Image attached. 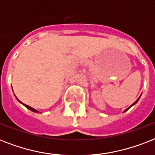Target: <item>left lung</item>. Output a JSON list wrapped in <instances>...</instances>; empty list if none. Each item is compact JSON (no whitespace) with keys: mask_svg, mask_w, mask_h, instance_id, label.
<instances>
[{"mask_svg":"<svg viewBox=\"0 0 155 155\" xmlns=\"http://www.w3.org/2000/svg\"><path fill=\"white\" fill-rule=\"evenodd\" d=\"M138 99H139V98H138ZM138 99H137V101H135V102H134V104H132V105H131V106H130V107H132V106H133V105H134V104H136V103H137V101H138ZM126 108V109H125V111H126V110H128V109H129V108Z\"/></svg>","mask_w":155,"mask_h":155,"instance_id":"left-lung-1","label":"left lung"}]
</instances>
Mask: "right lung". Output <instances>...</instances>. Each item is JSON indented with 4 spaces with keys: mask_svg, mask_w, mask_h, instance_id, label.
<instances>
[{
    "mask_svg": "<svg viewBox=\"0 0 155 155\" xmlns=\"http://www.w3.org/2000/svg\"><path fill=\"white\" fill-rule=\"evenodd\" d=\"M18 101H19V100H18ZM19 102H21L20 101H19ZM24 104V105L25 106V107H26V108H29V109H30V110H31V111H33V112H35V113H38V112L37 110H36V109H35V108H31V107H30V106H28V105H26V104Z\"/></svg>",
    "mask_w": 155,
    "mask_h": 155,
    "instance_id": "obj_1",
    "label": "right lung"
}]
</instances>
